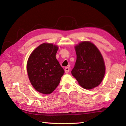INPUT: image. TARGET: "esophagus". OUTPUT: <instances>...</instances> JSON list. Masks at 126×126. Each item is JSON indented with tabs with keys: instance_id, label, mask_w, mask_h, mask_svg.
Masks as SVG:
<instances>
[{
	"instance_id": "34e87169",
	"label": "esophagus",
	"mask_w": 126,
	"mask_h": 126,
	"mask_svg": "<svg viewBox=\"0 0 126 126\" xmlns=\"http://www.w3.org/2000/svg\"><path fill=\"white\" fill-rule=\"evenodd\" d=\"M64 70H65V73L66 74H68L69 72V70H70V69H69V67H66L64 69Z\"/></svg>"
}]
</instances>
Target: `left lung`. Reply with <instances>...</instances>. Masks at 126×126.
I'll list each match as a JSON object with an SVG mask.
<instances>
[{"label": "left lung", "instance_id": "1", "mask_svg": "<svg viewBox=\"0 0 126 126\" xmlns=\"http://www.w3.org/2000/svg\"><path fill=\"white\" fill-rule=\"evenodd\" d=\"M76 61L71 74L84 89L97 87L103 79L105 65L102 56L95 45L82 42L75 46Z\"/></svg>", "mask_w": 126, "mask_h": 126}]
</instances>
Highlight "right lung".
<instances>
[{
	"instance_id": "obj_1",
	"label": "right lung",
	"mask_w": 126,
	"mask_h": 126,
	"mask_svg": "<svg viewBox=\"0 0 126 126\" xmlns=\"http://www.w3.org/2000/svg\"><path fill=\"white\" fill-rule=\"evenodd\" d=\"M58 47L50 43L42 44L31 53L27 71L32 85L37 92L50 94L60 83L64 70L56 58Z\"/></svg>"
}]
</instances>
